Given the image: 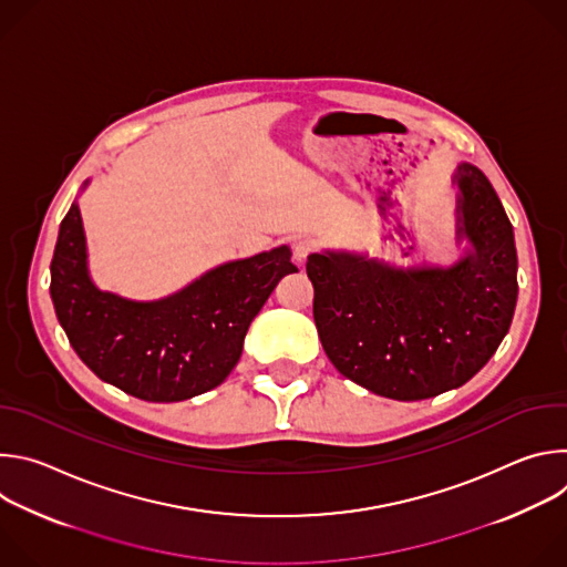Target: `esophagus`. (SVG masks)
Wrapping results in <instances>:
<instances>
[{"label": "esophagus", "instance_id": "34e87169", "mask_svg": "<svg viewBox=\"0 0 567 567\" xmlns=\"http://www.w3.org/2000/svg\"><path fill=\"white\" fill-rule=\"evenodd\" d=\"M316 249H318V241H316L313 237H302V239H298L296 247H293L296 260H298V262H305Z\"/></svg>", "mask_w": 567, "mask_h": 567}]
</instances>
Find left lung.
Returning <instances> with one entry per match:
<instances>
[{"label":"left lung","mask_w":567,"mask_h":567,"mask_svg":"<svg viewBox=\"0 0 567 567\" xmlns=\"http://www.w3.org/2000/svg\"><path fill=\"white\" fill-rule=\"evenodd\" d=\"M460 230L473 251L451 269L394 271L313 254V320L334 368L374 394L417 401L466 383L505 339L518 296L512 221L475 166L462 164Z\"/></svg>","instance_id":"8db88e82"}]
</instances>
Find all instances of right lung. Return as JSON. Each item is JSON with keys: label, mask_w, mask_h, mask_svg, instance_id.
Listing matches in <instances>:
<instances>
[{"label": "right lung", "mask_w": 567, "mask_h": 567, "mask_svg": "<svg viewBox=\"0 0 567 567\" xmlns=\"http://www.w3.org/2000/svg\"><path fill=\"white\" fill-rule=\"evenodd\" d=\"M296 271L280 247L217 267L166 300H125L90 280L83 221L71 204L51 260V298L71 348L96 377L143 401H184L230 374L251 320Z\"/></svg>", "instance_id": "1"}]
</instances>
